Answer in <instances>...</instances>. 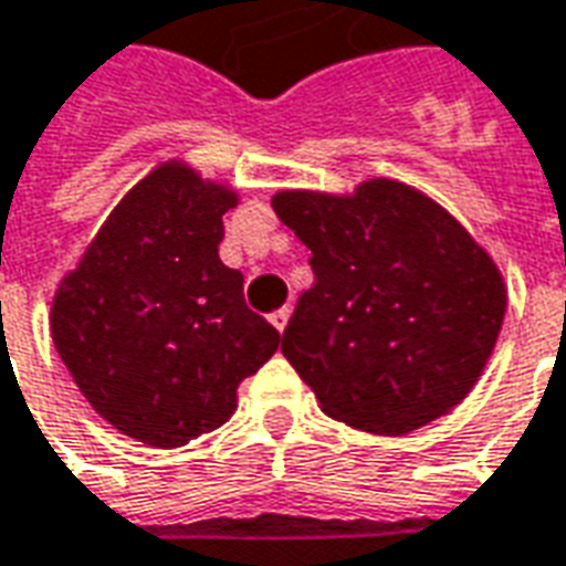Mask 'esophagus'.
<instances>
[{
  "label": "esophagus",
  "mask_w": 566,
  "mask_h": 566,
  "mask_svg": "<svg viewBox=\"0 0 566 566\" xmlns=\"http://www.w3.org/2000/svg\"><path fill=\"white\" fill-rule=\"evenodd\" d=\"M287 318H291V310H287V306H282V310H275V312H272V315H270L272 327H275L279 334H282L284 327H287Z\"/></svg>",
  "instance_id": "obj_1"
}]
</instances>
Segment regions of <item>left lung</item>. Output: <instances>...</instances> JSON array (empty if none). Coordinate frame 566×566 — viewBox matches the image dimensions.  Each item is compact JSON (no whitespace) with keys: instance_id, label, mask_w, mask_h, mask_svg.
<instances>
[{"instance_id":"8db88e82","label":"left lung","mask_w":566,"mask_h":566,"mask_svg":"<svg viewBox=\"0 0 566 566\" xmlns=\"http://www.w3.org/2000/svg\"><path fill=\"white\" fill-rule=\"evenodd\" d=\"M284 227L312 251L282 352L327 417L407 434L460 405L505 315L496 263L429 196L367 180L352 196L284 189Z\"/></svg>"}]
</instances>
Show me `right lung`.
Listing matches in <instances>:
<instances>
[{
    "label": "right lung",
    "instance_id": "add662e5",
    "mask_svg": "<svg viewBox=\"0 0 566 566\" xmlns=\"http://www.w3.org/2000/svg\"><path fill=\"white\" fill-rule=\"evenodd\" d=\"M239 196L165 161L118 201L57 287L51 339L78 392L118 432L180 448L232 417L235 389L279 349L223 266Z\"/></svg>",
    "mask_w": 566,
    "mask_h": 566
}]
</instances>
